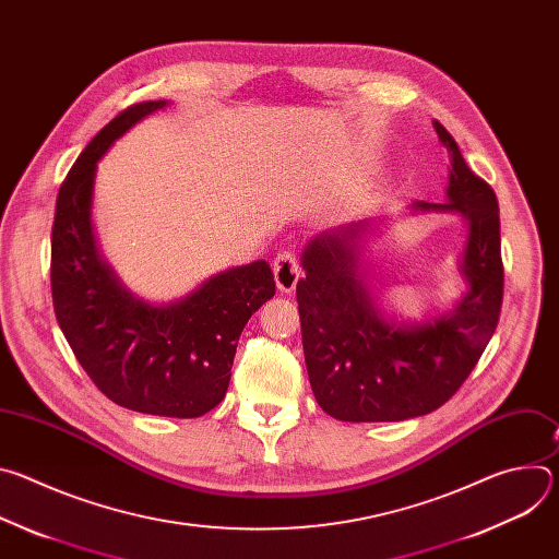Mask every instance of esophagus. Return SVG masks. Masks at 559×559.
<instances>
[{
    "label": "esophagus",
    "instance_id": "1",
    "mask_svg": "<svg viewBox=\"0 0 559 559\" xmlns=\"http://www.w3.org/2000/svg\"><path fill=\"white\" fill-rule=\"evenodd\" d=\"M274 278H276V285L281 292L285 294H292L296 283H298V276H300V267H298V257L294 250H283L276 254L274 259Z\"/></svg>",
    "mask_w": 559,
    "mask_h": 559
}]
</instances>
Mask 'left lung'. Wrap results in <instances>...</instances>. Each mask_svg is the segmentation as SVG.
<instances>
[{
    "label": "left lung",
    "instance_id": "1",
    "mask_svg": "<svg viewBox=\"0 0 559 559\" xmlns=\"http://www.w3.org/2000/svg\"><path fill=\"white\" fill-rule=\"evenodd\" d=\"M451 156L449 203L416 201L414 210H451L468 218L462 272L468 292L433 323L393 330L360 283L358 221L311 238L296 285L302 354L316 403L345 423H397L442 407L489 345L502 309L504 265L493 188L464 162L455 139L433 121Z\"/></svg>",
    "mask_w": 559,
    "mask_h": 559
}]
</instances>
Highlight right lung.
Returning a JSON list of instances; mask_svg holds the SVG:
<instances>
[{
    "label": "right lung",
    "mask_w": 559,
    "mask_h": 559,
    "mask_svg": "<svg viewBox=\"0 0 559 559\" xmlns=\"http://www.w3.org/2000/svg\"><path fill=\"white\" fill-rule=\"evenodd\" d=\"M166 102L121 110L79 154L55 205L50 289L57 323L91 380L112 403L152 416L199 418L227 391L250 316L276 294L270 263L234 267L188 298L150 307L132 298L102 263L91 225L97 162L145 115Z\"/></svg>",
    "instance_id": "obj_1"
}]
</instances>
